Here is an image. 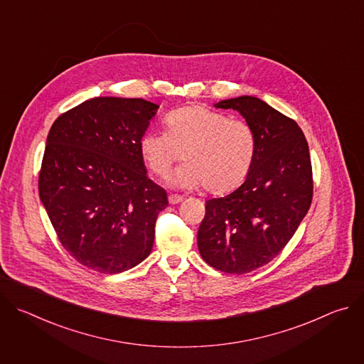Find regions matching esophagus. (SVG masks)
Wrapping results in <instances>:
<instances>
[{
	"label": "esophagus",
	"instance_id": "1",
	"mask_svg": "<svg viewBox=\"0 0 364 364\" xmlns=\"http://www.w3.org/2000/svg\"><path fill=\"white\" fill-rule=\"evenodd\" d=\"M168 201H170V204H177V203L183 201V197L178 196V194H170L168 196Z\"/></svg>",
	"mask_w": 364,
	"mask_h": 364
}]
</instances>
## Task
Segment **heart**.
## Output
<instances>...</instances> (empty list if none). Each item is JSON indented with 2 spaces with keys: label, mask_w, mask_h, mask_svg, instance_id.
I'll use <instances>...</instances> for the list:
<instances>
[{
  "label": "heart",
  "mask_w": 364,
  "mask_h": 364,
  "mask_svg": "<svg viewBox=\"0 0 364 364\" xmlns=\"http://www.w3.org/2000/svg\"><path fill=\"white\" fill-rule=\"evenodd\" d=\"M166 132L146 131L139 138V154L155 177L186 160L170 177L181 188L204 187L223 194L240 186L256 157V135L249 124L201 105L183 107L164 118Z\"/></svg>",
  "instance_id": "b5f03b06"
}]
</instances>
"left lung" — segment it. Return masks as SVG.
Returning <instances> with one entry per match:
<instances>
[{
  "mask_svg": "<svg viewBox=\"0 0 364 364\" xmlns=\"http://www.w3.org/2000/svg\"><path fill=\"white\" fill-rule=\"evenodd\" d=\"M237 111L256 135V157L243 184L205 201L198 228L201 257L218 271L247 274L281 253L313 200V168L298 124L255 96L220 100Z\"/></svg>",
  "mask_w": 364,
  "mask_h": 364,
  "instance_id": "left-lung-1",
  "label": "left lung"
}]
</instances>
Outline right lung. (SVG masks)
I'll use <instances>...</instances> for the list:
<instances>
[{"instance_id": "add662e5", "label": "right lung", "mask_w": 364, "mask_h": 364, "mask_svg": "<svg viewBox=\"0 0 364 364\" xmlns=\"http://www.w3.org/2000/svg\"><path fill=\"white\" fill-rule=\"evenodd\" d=\"M160 107L99 96L51 125L38 194L63 247L100 274L128 271L151 253L167 193L146 176L139 138Z\"/></svg>"}]
</instances>
